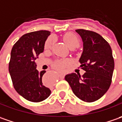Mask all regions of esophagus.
<instances>
[{"mask_svg": "<svg viewBox=\"0 0 122 122\" xmlns=\"http://www.w3.org/2000/svg\"><path fill=\"white\" fill-rule=\"evenodd\" d=\"M59 76L60 77V78L63 79V78L65 77V73H63V72H59Z\"/></svg>", "mask_w": 122, "mask_h": 122, "instance_id": "1", "label": "esophagus"}]
</instances>
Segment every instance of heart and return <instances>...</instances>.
<instances>
[{
	"label": "heart",
	"mask_w": 122,
	"mask_h": 122,
	"mask_svg": "<svg viewBox=\"0 0 122 122\" xmlns=\"http://www.w3.org/2000/svg\"><path fill=\"white\" fill-rule=\"evenodd\" d=\"M63 40L66 45L70 49L77 48L80 45V40L78 37L73 33L65 34L63 36ZM54 42H55V38L53 37L49 38L45 42V44H44L45 48H49L50 47H51ZM69 60H59V61H56L53 65L57 69H63L65 65L69 63Z\"/></svg>",
	"instance_id": "1"
}]
</instances>
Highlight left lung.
I'll use <instances>...</instances> for the list:
<instances>
[{"label": "left lung", "mask_w": 122, "mask_h": 122, "mask_svg": "<svg viewBox=\"0 0 122 122\" xmlns=\"http://www.w3.org/2000/svg\"><path fill=\"white\" fill-rule=\"evenodd\" d=\"M76 32L83 42V51L79 61L86 72L82 76L76 73L69 74L65 79L78 98L91 103L101 98L109 89L114 60L110 45L100 34L82 29Z\"/></svg>", "instance_id": "obj_1"}]
</instances>
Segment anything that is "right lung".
Here are the masks:
<instances>
[{
  "label": "right lung",
  "mask_w": 122,
  "mask_h": 122,
  "mask_svg": "<svg viewBox=\"0 0 122 122\" xmlns=\"http://www.w3.org/2000/svg\"><path fill=\"white\" fill-rule=\"evenodd\" d=\"M51 32L46 30L25 34L13 46L9 71L17 93L29 101L38 103L47 99L51 91L42 83L46 71L36 69L35 60L44 51Z\"/></svg>",
  "instance_id": "right-lung-1"
}]
</instances>
